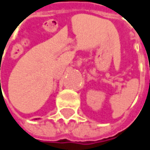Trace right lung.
I'll return each instance as SVG.
<instances>
[{"mask_svg":"<svg viewBox=\"0 0 150 150\" xmlns=\"http://www.w3.org/2000/svg\"><path fill=\"white\" fill-rule=\"evenodd\" d=\"M38 119H40V118H38ZM34 120H37V118H36V119H34Z\"/></svg>","mask_w":150,"mask_h":150,"instance_id":"obj_1","label":"right lung"}]
</instances>
